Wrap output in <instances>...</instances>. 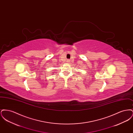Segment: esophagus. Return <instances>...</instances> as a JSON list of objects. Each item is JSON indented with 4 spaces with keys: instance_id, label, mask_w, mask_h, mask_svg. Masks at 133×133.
I'll list each match as a JSON object with an SVG mask.
<instances>
[{
    "instance_id": "obj_1",
    "label": "esophagus",
    "mask_w": 133,
    "mask_h": 133,
    "mask_svg": "<svg viewBox=\"0 0 133 133\" xmlns=\"http://www.w3.org/2000/svg\"><path fill=\"white\" fill-rule=\"evenodd\" d=\"M70 61L69 59H67V61H66V62H67V63H69Z\"/></svg>"
}]
</instances>
